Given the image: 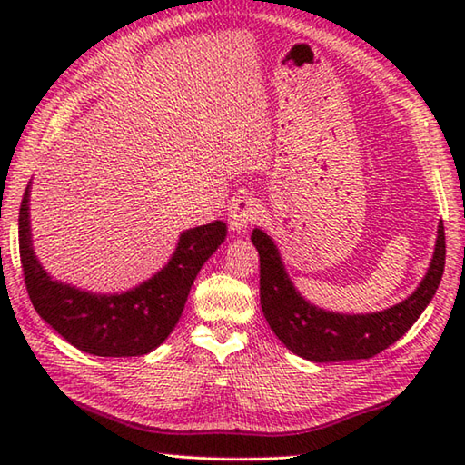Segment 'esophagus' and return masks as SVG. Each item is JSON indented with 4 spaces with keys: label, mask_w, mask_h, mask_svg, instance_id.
<instances>
[{
    "label": "esophagus",
    "mask_w": 465,
    "mask_h": 465,
    "mask_svg": "<svg viewBox=\"0 0 465 465\" xmlns=\"http://www.w3.org/2000/svg\"><path fill=\"white\" fill-rule=\"evenodd\" d=\"M260 215V203L252 195H240L232 200L230 212H227V223H230V230L243 233L248 232V227L258 220Z\"/></svg>",
    "instance_id": "1"
}]
</instances>
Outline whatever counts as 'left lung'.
<instances>
[{
    "instance_id": "obj_1",
    "label": "left lung",
    "mask_w": 465,
    "mask_h": 465,
    "mask_svg": "<svg viewBox=\"0 0 465 465\" xmlns=\"http://www.w3.org/2000/svg\"><path fill=\"white\" fill-rule=\"evenodd\" d=\"M252 242L260 253V302L265 320L285 348L315 363L368 360L396 343L436 295L446 265V233L440 222L436 252L420 288L393 308L350 315L305 302L285 273L268 233L255 227Z\"/></svg>"
}]
</instances>
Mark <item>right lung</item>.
Returning <instances> with one entry per match:
<instances>
[{
    "label": "right lung",
    "mask_w": 465,
    "mask_h": 465,
    "mask_svg": "<svg viewBox=\"0 0 465 465\" xmlns=\"http://www.w3.org/2000/svg\"><path fill=\"white\" fill-rule=\"evenodd\" d=\"M223 222L192 227L162 272L137 288L102 295L52 280L37 262L29 230V185L19 207V258L35 312L65 341L100 358H132L163 343L183 312L197 272L225 240Z\"/></svg>",
    "instance_id": "1"
}]
</instances>
